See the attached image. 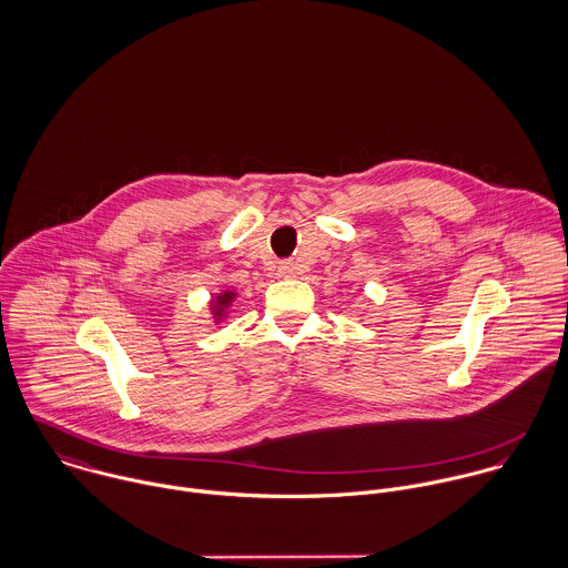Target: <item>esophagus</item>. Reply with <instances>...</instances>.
Instances as JSON below:
<instances>
[{
	"instance_id": "esophagus-1",
	"label": "esophagus",
	"mask_w": 568,
	"mask_h": 568,
	"mask_svg": "<svg viewBox=\"0 0 568 568\" xmlns=\"http://www.w3.org/2000/svg\"><path fill=\"white\" fill-rule=\"evenodd\" d=\"M277 271H280V275H284V277H293V275H295V264H293V262H280Z\"/></svg>"
}]
</instances>
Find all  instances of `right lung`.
<instances>
[{
  "label": "right lung",
  "instance_id": "1",
  "mask_svg": "<svg viewBox=\"0 0 568 568\" xmlns=\"http://www.w3.org/2000/svg\"><path fill=\"white\" fill-rule=\"evenodd\" d=\"M234 297H236V293H232V291H225V293L216 295V302H214V306H212L216 320H221V317L225 315V308L234 302Z\"/></svg>",
  "mask_w": 568,
  "mask_h": 568
}]
</instances>
